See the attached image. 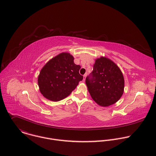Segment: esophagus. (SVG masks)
Segmentation results:
<instances>
[{"label": "esophagus", "instance_id": "1", "mask_svg": "<svg viewBox=\"0 0 156 156\" xmlns=\"http://www.w3.org/2000/svg\"><path fill=\"white\" fill-rule=\"evenodd\" d=\"M86 75L85 74V75H83V81H85V80H86Z\"/></svg>", "mask_w": 156, "mask_h": 156}]
</instances>
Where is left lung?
Masks as SVG:
<instances>
[{
	"instance_id": "obj_1",
	"label": "left lung",
	"mask_w": 156,
	"mask_h": 156,
	"mask_svg": "<svg viewBox=\"0 0 156 156\" xmlns=\"http://www.w3.org/2000/svg\"><path fill=\"white\" fill-rule=\"evenodd\" d=\"M90 76L86 78L87 90L99 105L107 107L116 103L124 92L125 81L119 66L105 57L96 58Z\"/></svg>"
}]
</instances>
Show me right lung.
Returning a JSON list of instances; mask_svg holds the SVG:
<instances>
[{
    "label": "right lung",
    "instance_id": "1",
    "mask_svg": "<svg viewBox=\"0 0 156 156\" xmlns=\"http://www.w3.org/2000/svg\"><path fill=\"white\" fill-rule=\"evenodd\" d=\"M69 52H62L49 60L38 76L37 83L42 96L52 101H59L67 96L78 86L83 76L81 66L74 63Z\"/></svg>",
    "mask_w": 156,
    "mask_h": 156
}]
</instances>
